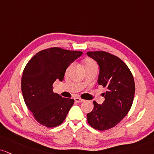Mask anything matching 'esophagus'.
I'll return each mask as SVG.
<instances>
[{
	"instance_id": "obj_1",
	"label": "esophagus",
	"mask_w": 154,
	"mask_h": 154,
	"mask_svg": "<svg viewBox=\"0 0 154 154\" xmlns=\"http://www.w3.org/2000/svg\"><path fill=\"white\" fill-rule=\"evenodd\" d=\"M74 100H75V101L76 102V103H81V102H83V99H82V98H79V97H75V98H74Z\"/></svg>"
}]
</instances>
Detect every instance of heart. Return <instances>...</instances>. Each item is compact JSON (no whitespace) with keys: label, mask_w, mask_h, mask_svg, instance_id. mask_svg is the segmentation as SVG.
Listing matches in <instances>:
<instances>
[{"label":"heart","mask_w":154,"mask_h":154,"mask_svg":"<svg viewBox=\"0 0 154 154\" xmlns=\"http://www.w3.org/2000/svg\"><path fill=\"white\" fill-rule=\"evenodd\" d=\"M84 63V68L86 70L89 69V68H91L93 67H97L96 63L95 62L94 60L91 59V58H86V59L84 60V63ZM73 64H70V65L68 66V68H66V74L69 73V72L71 71L72 68H73Z\"/></svg>","instance_id":"heart-1"}]
</instances>
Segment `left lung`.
<instances>
[{"mask_svg": "<svg viewBox=\"0 0 154 154\" xmlns=\"http://www.w3.org/2000/svg\"><path fill=\"white\" fill-rule=\"evenodd\" d=\"M87 55L98 63V83L107 88L105 100L100 105L94 101L93 111L87 114L88 124L95 129L113 128L127 115L135 94V83L131 72L119 57L106 51H89Z\"/></svg>", "mask_w": 154, "mask_h": 154, "instance_id": "8db88e82", "label": "left lung"}]
</instances>
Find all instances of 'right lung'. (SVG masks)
<instances>
[{
  "mask_svg": "<svg viewBox=\"0 0 154 154\" xmlns=\"http://www.w3.org/2000/svg\"><path fill=\"white\" fill-rule=\"evenodd\" d=\"M82 54L54 47L39 51L26 64L21 79L23 96L40 124L52 128L65 120L74 100L53 92V84L56 79L63 80L66 68Z\"/></svg>",
  "mask_w": 154,
  "mask_h": 154,
  "instance_id": "right-lung-1",
  "label": "right lung"
}]
</instances>
